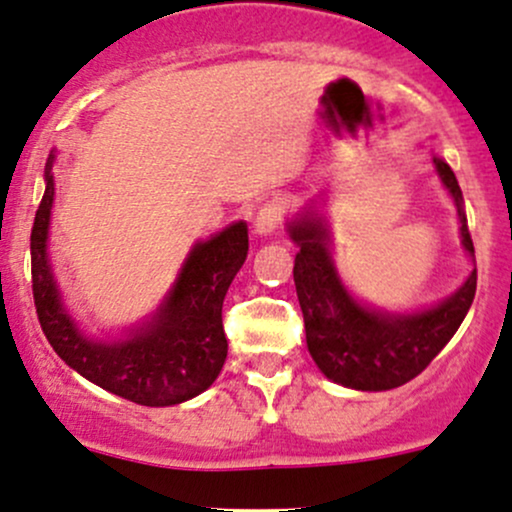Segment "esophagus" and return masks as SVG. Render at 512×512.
I'll list each match as a JSON object with an SVG mask.
<instances>
[{"mask_svg": "<svg viewBox=\"0 0 512 512\" xmlns=\"http://www.w3.org/2000/svg\"><path fill=\"white\" fill-rule=\"evenodd\" d=\"M284 220V201L282 198H270L260 206L255 215V230L260 235H272Z\"/></svg>", "mask_w": 512, "mask_h": 512, "instance_id": "1", "label": "esophagus"}]
</instances>
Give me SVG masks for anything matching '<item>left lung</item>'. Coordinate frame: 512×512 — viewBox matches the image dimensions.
<instances>
[{"label": "left lung", "instance_id": "left-lung-1", "mask_svg": "<svg viewBox=\"0 0 512 512\" xmlns=\"http://www.w3.org/2000/svg\"><path fill=\"white\" fill-rule=\"evenodd\" d=\"M441 184L449 188L461 223V245L473 255V240L461 208L459 181L446 161L434 157ZM299 245L294 284L304 314L306 346L321 373L353 390H392L417 378L451 341L476 297V270L441 304L417 314H387L358 304L338 279L331 238L314 206L289 223Z\"/></svg>", "mask_w": 512, "mask_h": 512}]
</instances>
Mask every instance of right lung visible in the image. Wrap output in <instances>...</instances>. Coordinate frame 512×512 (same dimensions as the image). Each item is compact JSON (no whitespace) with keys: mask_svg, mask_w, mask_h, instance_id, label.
I'll list each match as a JSON object with an SVG mask.
<instances>
[{"mask_svg":"<svg viewBox=\"0 0 512 512\" xmlns=\"http://www.w3.org/2000/svg\"><path fill=\"white\" fill-rule=\"evenodd\" d=\"M51 161L31 228V289L39 324L53 351L90 383L137 405L169 407L201 395L228 358L223 299L247 257V225L240 220L193 245L179 279L147 326L115 343L93 341L68 316L48 262Z\"/></svg>","mask_w":512,"mask_h":512,"instance_id":"obj_1","label":"right lung"}]
</instances>
